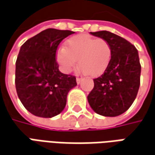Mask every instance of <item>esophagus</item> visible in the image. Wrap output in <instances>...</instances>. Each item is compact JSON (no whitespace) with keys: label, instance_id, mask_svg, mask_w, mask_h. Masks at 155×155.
I'll return each mask as SVG.
<instances>
[{"label":"esophagus","instance_id":"1","mask_svg":"<svg viewBox=\"0 0 155 155\" xmlns=\"http://www.w3.org/2000/svg\"><path fill=\"white\" fill-rule=\"evenodd\" d=\"M76 81H77V84H81V82H82V78H77Z\"/></svg>","mask_w":155,"mask_h":155}]
</instances>
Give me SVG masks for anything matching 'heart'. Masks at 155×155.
Instances as JSON below:
<instances>
[{"mask_svg": "<svg viewBox=\"0 0 155 155\" xmlns=\"http://www.w3.org/2000/svg\"><path fill=\"white\" fill-rule=\"evenodd\" d=\"M111 55V46L106 39L79 35L68 39L64 48L57 51L56 60L66 72L72 71L78 61L85 75L97 77L105 71Z\"/></svg>", "mask_w": 155, "mask_h": 155, "instance_id": "1", "label": "heart"}]
</instances>
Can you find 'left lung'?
I'll list each match as a JSON object with an SVG mask.
<instances>
[{
	"label": "left lung",
	"instance_id": "8db88e82",
	"mask_svg": "<svg viewBox=\"0 0 155 155\" xmlns=\"http://www.w3.org/2000/svg\"><path fill=\"white\" fill-rule=\"evenodd\" d=\"M108 41L112 50L110 64L102 75L94 78V87L88 95L91 108L97 114L114 117L133 104L140 85L141 65L136 47L109 31L90 32Z\"/></svg>",
	"mask_w": 155,
	"mask_h": 155
}]
</instances>
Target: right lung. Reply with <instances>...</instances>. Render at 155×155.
Masks as SVG:
<instances>
[{
  "instance_id": "add662e5",
  "label": "right lung",
  "mask_w": 155,
  "mask_h": 155,
  "mask_svg": "<svg viewBox=\"0 0 155 155\" xmlns=\"http://www.w3.org/2000/svg\"><path fill=\"white\" fill-rule=\"evenodd\" d=\"M73 31L47 28L22 45L16 61L15 84L23 106L31 114L51 118L67 104L69 91L77 85L75 76L59 71L55 53L59 44Z\"/></svg>"
}]
</instances>
